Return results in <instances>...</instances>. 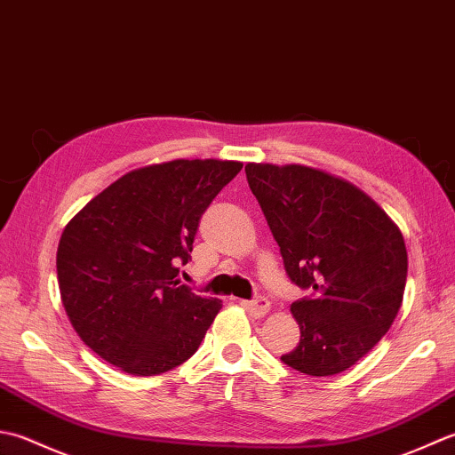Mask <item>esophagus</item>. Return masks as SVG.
<instances>
[{
    "instance_id": "1",
    "label": "esophagus",
    "mask_w": 455,
    "mask_h": 455,
    "mask_svg": "<svg viewBox=\"0 0 455 455\" xmlns=\"http://www.w3.org/2000/svg\"><path fill=\"white\" fill-rule=\"evenodd\" d=\"M243 306H245V310L251 314V316L263 318L265 314L268 312V308H271V302H268L265 296H257V299H253V300L243 302Z\"/></svg>"
}]
</instances>
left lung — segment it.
I'll return each mask as SVG.
<instances>
[{
	"mask_svg": "<svg viewBox=\"0 0 455 455\" xmlns=\"http://www.w3.org/2000/svg\"><path fill=\"white\" fill-rule=\"evenodd\" d=\"M249 188L281 247L300 341L281 361L328 377L377 346L403 304L409 257L401 229L365 192L300 164H245Z\"/></svg>",
	"mask_w": 455,
	"mask_h": 455,
	"instance_id": "8db88e82",
	"label": "left lung"
}]
</instances>
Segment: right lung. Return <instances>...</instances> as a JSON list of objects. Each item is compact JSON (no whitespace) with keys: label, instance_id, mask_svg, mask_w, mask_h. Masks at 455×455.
Returning a JSON list of instances; mask_svg holds the SVG:
<instances>
[{"label":"right lung","instance_id":"1","mask_svg":"<svg viewBox=\"0 0 455 455\" xmlns=\"http://www.w3.org/2000/svg\"><path fill=\"white\" fill-rule=\"evenodd\" d=\"M241 166L179 159L132 171L64 228L57 251L64 310L108 363L149 377L196 354L221 300L176 276L202 214Z\"/></svg>","mask_w":455,"mask_h":455}]
</instances>
